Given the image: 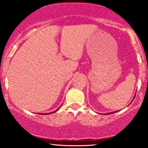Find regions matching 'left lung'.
Masks as SVG:
<instances>
[{
    "label": "left lung",
    "mask_w": 148,
    "mask_h": 148,
    "mask_svg": "<svg viewBox=\"0 0 148 148\" xmlns=\"http://www.w3.org/2000/svg\"><path fill=\"white\" fill-rule=\"evenodd\" d=\"M106 114H108V113H106Z\"/></svg>",
    "instance_id": "8db88e82"
}]
</instances>
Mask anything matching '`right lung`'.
Masks as SVG:
<instances>
[{"mask_svg": "<svg viewBox=\"0 0 148 148\" xmlns=\"http://www.w3.org/2000/svg\"><path fill=\"white\" fill-rule=\"evenodd\" d=\"M58 109H57V110H56V111H53V112H52V113H54V112H56V111H58ZM47 114H49V113H47Z\"/></svg>", "mask_w": 148, "mask_h": 148, "instance_id": "right-lung-1", "label": "right lung"}]
</instances>
